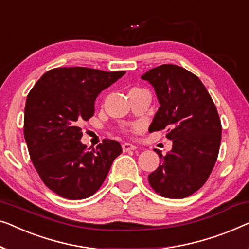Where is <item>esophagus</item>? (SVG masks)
<instances>
[{"label": "esophagus", "instance_id": "34e87169", "mask_svg": "<svg viewBox=\"0 0 249 249\" xmlns=\"http://www.w3.org/2000/svg\"><path fill=\"white\" fill-rule=\"evenodd\" d=\"M122 148H123L124 152H128V151H133V150H135L136 146L131 144V143H123Z\"/></svg>", "mask_w": 249, "mask_h": 249}]
</instances>
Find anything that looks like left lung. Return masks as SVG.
Wrapping results in <instances>:
<instances>
[{"label": "left lung", "instance_id": "left-lung-1", "mask_svg": "<svg viewBox=\"0 0 249 249\" xmlns=\"http://www.w3.org/2000/svg\"><path fill=\"white\" fill-rule=\"evenodd\" d=\"M153 86L160 107L149 132L167 129L173 149L148 179L156 193L184 198L198 191L211 174L221 142V121L201 80L184 68L162 64L141 76Z\"/></svg>", "mask_w": 249, "mask_h": 249}]
</instances>
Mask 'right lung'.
<instances>
[{
    "instance_id": "obj_1",
    "label": "right lung",
    "mask_w": 249,
    "mask_h": 249,
    "mask_svg": "<svg viewBox=\"0 0 249 249\" xmlns=\"http://www.w3.org/2000/svg\"><path fill=\"white\" fill-rule=\"evenodd\" d=\"M124 74L81 66L56 68L28 93L23 134L30 159L44 184L62 197L93 195L123 151L109 139L96 149H87L80 141V124L93 116L98 94Z\"/></svg>"
}]
</instances>
